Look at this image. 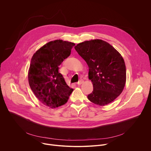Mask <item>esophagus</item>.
Returning a JSON list of instances; mask_svg holds the SVG:
<instances>
[{"instance_id":"obj_1","label":"esophagus","mask_w":151,"mask_h":151,"mask_svg":"<svg viewBox=\"0 0 151 151\" xmlns=\"http://www.w3.org/2000/svg\"><path fill=\"white\" fill-rule=\"evenodd\" d=\"M83 82V79H81V80H79L78 82V85H81V84H82V83Z\"/></svg>"}]
</instances>
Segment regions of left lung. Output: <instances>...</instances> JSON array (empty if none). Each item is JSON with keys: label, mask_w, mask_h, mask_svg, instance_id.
Segmentation results:
<instances>
[{"label": "left lung", "mask_w": 151, "mask_h": 151, "mask_svg": "<svg viewBox=\"0 0 151 151\" xmlns=\"http://www.w3.org/2000/svg\"><path fill=\"white\" fill-rule=\"evenodd\" d=\"M75 48L89 67L88 78L93 89L88 99L100 106L113 101L122 92L126 80L121 55L109 43L98 39L79 43Z\"/></svg>", "instance_id": "obj_1"}]
</instances>
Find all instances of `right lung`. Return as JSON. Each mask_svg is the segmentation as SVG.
<instances>
[{
    "mask_svg": "<svg viewBox=\"0 0 151 151\" xmlns=\"http://www.w3.org/2000/svg\"><path fill=\"white\" fill-rule=\"evenodd\" d=\"M75 43L57 40L44 45L34 54L28 71L30 88L39 101L55 109L66 104L73 89L59 72Z\"/></svg>",
    "mask_w": 151,
    "mask_h": 151,
    "instance_id": "add662e5",
    "label": "right lung"
}]
</instances>
